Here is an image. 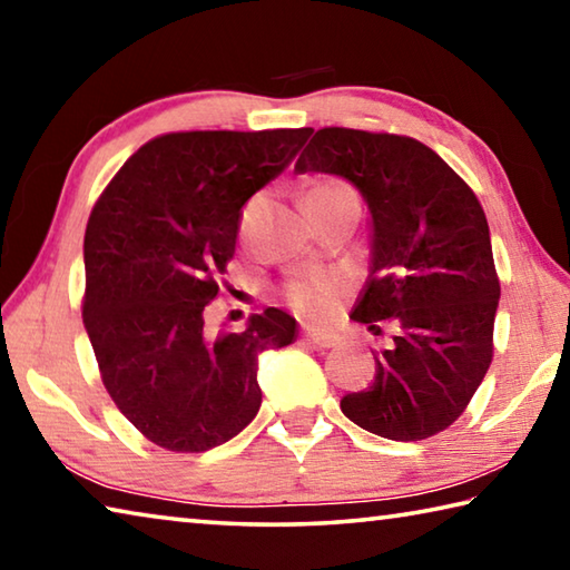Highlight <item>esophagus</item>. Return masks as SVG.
<instances>
[{"label":"esophagus","mask_w":570,"mask_h":570,"mask_svg":"<svg viewBox=\"0 0 570 570\" xmlns=\"http://www.w3.org/2000/svg\"><path fill=\"white\" fill-rule=\"evenodd\" d=\"M306 342L320 346V350H330V346L336 344V336L332 334H324V332H314V330H306Z\"/></svg>","instance_id":"34e87169"}]
</instances>
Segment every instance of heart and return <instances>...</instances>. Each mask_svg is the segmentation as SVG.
I'll use <instances>...</instances> for the list:
<instances>
[{
    "label": "heart",
    "instance_id": "obj_1",
    "mask_svg": "<svg viewBox=\"0 0 570 570\" xmlns=\"http://www.w3.org/2000/svg\"><path fill=\"white\" fill-rule=\"evenodd\" d=\"M346 188L344 183L334 180V178H316L308 183L306 196H314V193H330V190H340ZM258 208V200L254 198L250 204L244 208V216H240V230H248L250 218H254ZM344 292V278L334 276V274H322V272H302L294 274L286 282V298L298 314L308 316V320H324L334 312L336 302Z\"/></svg>",
    "mask_w": 570,
    "mask_h": 570
}]
</instances>
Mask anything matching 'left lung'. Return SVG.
I'll return each instance as SVG.
<instances>
[{"instance_id":"1","label":"left lung","mask_w":570,"mask_h":570,"mask_svg":"<svg viewBox=\"0 0 570 570\" xmlns=\"http://www.w3.org/2000/svg\"><path fill=\"white\" fill-rule=\"evenodd\" d=\"M296 170L352 180L372 210V276L352 320L394 326L374 380L342 397L372 435L417 442L448 430L493 362L500 278L485 210L435 150L410 135L322 128Z\"/></svg>"}]
</instances>
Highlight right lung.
Segmentation results:
<instances>
[{"label":"right lung","instance_id":"right-lung-1","mask_svg":"<svg viewBox=\"0 0 570 570\" xmlns=\"http://www.w3.org/2000/svg\"><path fill=\"white\" fill-rule=\"evenodd\" d=\"M312 128L180 130L115 173L85 228L82 322L105 390L132 428L170 452L236 438L262 407L256 360L294 342L282 308L244 332L204 330L236 254L240 208L276 178Z\"/></svg>","mask_w":570,"mask_h":570}]
</instances>
